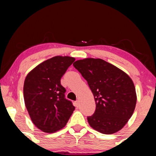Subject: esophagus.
Masks as SVG:
<instances>
[{
  "instance_id": "esophagus-1",
  "label": "esophagus",
  "mask_w": 156,
  "mask_h": 156,
  "mask_svg": "<svg viewBox=\"0 0 156 156\" xmlns=\"http://www.w3.org/2000/svg\"><path fill=\"white\" fill-rule=\"evenodd\" d=\"M79 101H74V106H76V107H78L79 106Z\"/></svg>"
}]
</instances>
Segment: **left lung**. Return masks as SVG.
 <instances>
[{
    "label": "left lung",
    "instance_id": "1",
    "mask_svg": "<svg viewBox=\"0 0 156 156\" xmlns=\"http://www.w3.org/2000/svg\"><path fill=\"white\" fill-rule=\"evenodd\" d=\"M73 65L87 80L94 97L95 112L87 117L90 126L104 134L120 131L133 115L137 100L130 76L101 59H80Z\"/></svg>",
    "mask_w": 156,
    "mask_h": 156
}]
</instances>
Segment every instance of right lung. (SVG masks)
Returning <instances> with one entry per match:
<instances>
[{"label": "right lung", "mask_w": 156, "mask_h": 156, "mask_svg": "<svg viewBox=\"0 0 156 156\" xmlns=\"http://www.w3.org/2000/svg\"><path fill=\"white\" fill-rule=\"evenodd\" d=\"M75 59L56 56L43 62L30 71L23 87L24 101L36 127L54 133L67 124L75 107L65 98L66 89L60 80Z\"/></svg>", "instance_id": "obj_1"}]
</instances>
